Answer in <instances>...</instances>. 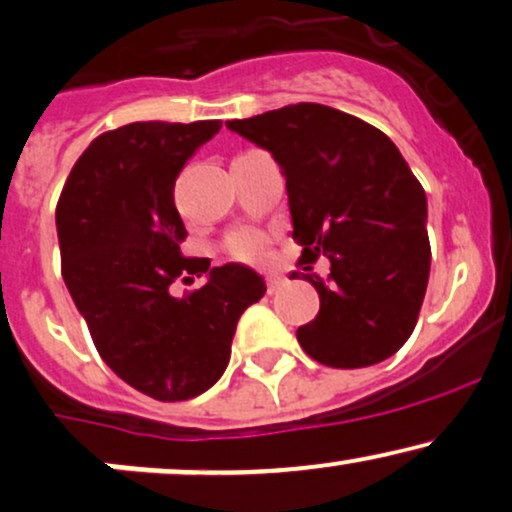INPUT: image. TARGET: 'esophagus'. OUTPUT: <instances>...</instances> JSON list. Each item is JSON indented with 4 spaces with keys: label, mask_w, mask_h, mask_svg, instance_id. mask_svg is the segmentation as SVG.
I'll return each instance as SVG.
<instances>
[{
    "label": "esophagus",
    "mask_w": 512,
    "mask_h": 512,
    "mask_svg": "<svg viewBox=\"0 0 512 512\" xmlns=\"http://www.w3.org/2000/svg\"><path fill=\"white\" fill-rule=\"evenodd\" d=\"M266 282H268V292H275V289H280V285L285 280H282L280 275H275V273H270L268 277H266Z\"/></svg>",
    "instance_id": "esophagus-1"
}]
</instances>
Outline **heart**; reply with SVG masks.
<instances>
[{
  "instance_id": "obj_1",
  "label": "heart",
  "mask_w": 512,
  "mask_h": 512,
  "mask_svg": "<svg viewBox=\"0 0 512 512\" xmlns=\"http://www.w3.org/2000/svg\"><path fill=\"white\" fill-rule=\"evenodd\" d=\"M263 249V237L258 232L244 230L230 237V251L237 258H256Z\"/></svg>"
}]
</instances>
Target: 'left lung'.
Segmentation results:
<instances>
[{"label": "left lung", "mask_w": 512, "mask_h": 512, "mask_svg": "<svg viewBox=\"0 0 512 512\" xmlns=\"http://www.w3.org/2000/svg\"><path fill=\"white\" fill-rule=\"evenodd\" d=\"M225 125L280 163L299 263L330 258L327 280L304 275L320 296L315 320L296 330L304 351L330 368L394 356L418 323L432 256L425 189L396 144L308 102Z\"/></svg>", "instance_id": "obj_1"}]
</instances>
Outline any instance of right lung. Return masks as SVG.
<instances>
[{
	"instance_id": "add662e5",
	"label": "right lung",
	"mask_w": 512,
	"mask_h": 512,
	"mask_svg": "<svg viewBox=\"0 0 512 512\" xmlns=\"http://www.w3.org/2000/svg\"><path fill=\"white\" fill-rule=\"evenodd\" d=\"M220 121L130 123L82 151L56 206L61 275L104 363L156 401H187L220 380L237 320L266 294L242 263L185 258L173 201L180 170ZM204 288L169 294L180 276Z\"/></svg>"
}]
</instances>
